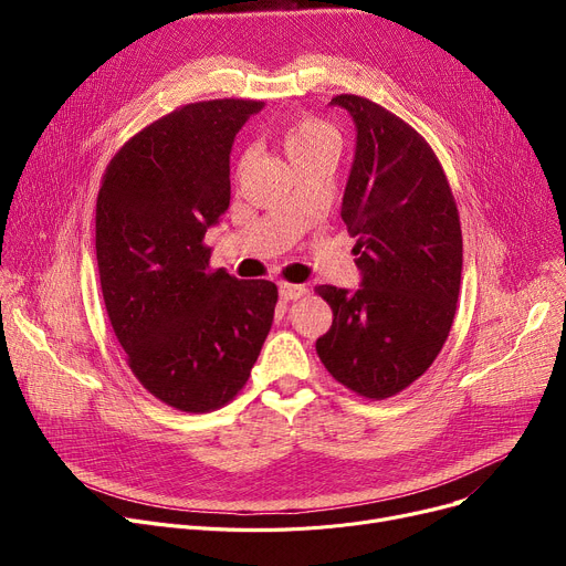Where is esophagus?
Wrapping results in <instances>:
<instances>
[{"instance_id":"1","label":"esophagus","mask_w":566,"mask_h":566,"mask_svg":"<svg viewBox=\"0 0 566 566\" xmlns=\"http://www.w3.org/2000/svg\"><path fill=\"white\" fill-rule=\"evenodd\" d=\"M307 293V289L303 286V284H289V282H282L280 284V298L282 301H298V298H303V295Z\"/></svg>"}]
</instances>
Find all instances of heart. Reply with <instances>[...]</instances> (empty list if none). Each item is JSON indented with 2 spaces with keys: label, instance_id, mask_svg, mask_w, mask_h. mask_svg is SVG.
Listing matches in <instances>:
<instances>
[{
  "label": "heart",
  "instance_id": "1",
  "mask_svg": "<svg viewBox=\"0 0 566 566\" xmlns=\"http://www.w3.org/2000/svg\"><path fill=\"white\" fill-rule=\"evenodd\" d=\"M280 144L286 158L298 167L318 156H337L339 139L333 126L316 116H295L280 130Z\"/></svg>",
  "mask_w": 566,
  "mask_h": 566
}]
</instances>
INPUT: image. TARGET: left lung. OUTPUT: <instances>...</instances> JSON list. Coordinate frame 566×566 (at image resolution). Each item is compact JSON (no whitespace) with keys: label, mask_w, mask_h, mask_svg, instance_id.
<instances>
[{"label":"left lung","mask_w":566,"mask_h":566,"mask_svg":"<svg viewBox=\"0 0 566 566\" xmlns=\"http://www.w3.org/2000/svg\"><path fill=\"white\" fill-rule=\"evenodd\" d=\"M358 142L342 201L363 284L316 293L331 331L316 353L331 376L365 399H388L418 380L448 342L461 289L459 208L429 142L369 98L339 94Z\"/></svg>","instance_id":"8db88e82"}]
</instances>
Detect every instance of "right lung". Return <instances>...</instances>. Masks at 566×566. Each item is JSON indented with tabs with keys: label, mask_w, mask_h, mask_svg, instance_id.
<instances>
[{
	"label": "right lung",
	"mask_w": 566,
	"mask_h": 566,
	"mask_svg": "<svg viewBox=\"0 0 566 566\" xmlns=\"http://www.w3.org/2000/svg\"><path fill=\"white\" fill-rule=\"evenodd\" d=\"M261 107H178L118 148L101 181L96 259L109 323L144 390L184 412L241 392L273 325L277 286L213 271L203 243L229 208L233 137Z\"/></svg>",
	"instance_id": "add662e5"
}]
</instances>
